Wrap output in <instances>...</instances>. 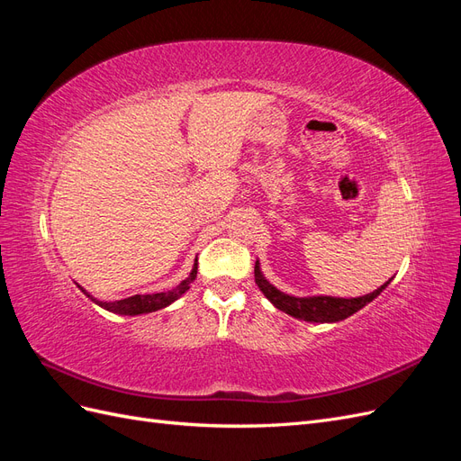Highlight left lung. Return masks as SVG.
<instances>
[{"mask_svg": "<svg viewBox=\"0 0 461 461\" xmlns=\"http://www.w3.org/2000/svg\"><path fill=\"white\" fill-rule=\"evenodd\" d=\"M256 285L263 292V296L267 298L276 310H281L292 317H296L300 321H308V323H337V321H342L346 317L354 315L361 308H366L369 302H373L381 292L390 285L386 281L383 286L376 290L369 292L366 296H357V298H334V296H290L285 294V292L273 286L267 278L263 276L259 259L256 261Z\"/></svg>", "mask_w": 461, "mask_h": 461, "instance_id": "obj_1", "label": "left lung"}]
</instances>
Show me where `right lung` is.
<instances>
[{
	"instance_id": "1",
	"label": "right lung",
	"mask_w": 461,
	"mask_h": 461,
	"mask_svg": "<svg viewBox=\"0 0 461 461\" xmlns=\"http://www.w3.org/2000/svg\"><path fill=\"white\" fill-rule=\"evenodd\" d=\"M196 275H198V258L194 261V267L190 271V275L185 278L183 283L178 286L167 290V292H156V294H134L129 298H122V300H113V302H104V300H97L94 298L90 292H86L80 285H77L85 294L94 302L100 305V308L111 312V313H117V315H144V313H151V312H158L167 308V305H171L173 302H176L180 296L188 292L190 285L196 281Z\"/></svg>"
}]
</instances>
